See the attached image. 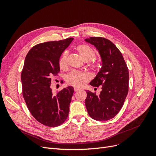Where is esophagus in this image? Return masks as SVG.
Listing matches in <instances>:
<instances>
[{"mask_svg": "<svg viewBox=\"0 0 156 156\" xmlns=\"http://www.w3.org/2000/svg\"><path fill=\"white\" fill-rule=\"evenodd\" d=\"M78 90H79V88H76V87L74 88V91H75V92H77Z\"/></svg>", "mask_w": 156, "mask_h": 156, "instance_id": "34e87169", "label": "esophagus"}]
</instances>
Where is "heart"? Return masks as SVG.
<instances>
[{
	"mask_svg": "<svg viewBox=\"0 0 156 156\" xmlns=\"http://www.w3.org/2000/svg\"><path fill=\"white\" fill-rule=\"evenodd\" d=\"M76 50L81 56V58L85 61L89 62L95 57V52L90 47L87 45H79L76 48ZM67 51H64L61 55L59 60V66L60 68H65L67 66ZM92 68H96V66L94 64H90ZM88 76L87 73L79 71H72L66 76V80L68 83L72 84L74 87H80L83 84V81H87Z\"/></svg>",
	"mask_w": 156,
	"mask_h": 156,
	"instance_id": "b5f03b06",
	"label": "heart"
}]
</instances>
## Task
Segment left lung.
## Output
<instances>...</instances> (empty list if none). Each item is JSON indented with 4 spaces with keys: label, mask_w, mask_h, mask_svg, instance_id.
Masks as SVG:
<instances>
[{
    "label": "left lung",
    "mask_w": 156,
    "mask_h": 156,
    "mask_svg": "<svg viewBox=\"0 0 156 156\" xmlns=\"http://www.w3.org/2000/svg\"><path fill=\"white\" fill-rule=\"evenodd\" d=\"M84 41L93 45L101 58L100 70L90 84L101 87L100 95L87 91L85 105L88 115L98 121L115 117L124 105L128 93L129 72L121 52L107 39L90 37Z\"/></svg>",
    "instance_id": "8db88e82"
}]
</instances>
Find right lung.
Wrapping results in <instances>:
<instances>
[{"instance_id":"1","label":"right lung","mask_w":156,"mask_h":156,"mask_svg":"<svg viewBox=\"0 0 156 156\" xmlns=\"http://www.w3.org/2000/svg\"><path fill=\"white\" fill-rule=\"evenodd\" d=\"M73 40L69 37L37 44L25 57L21 77L23 96L32 115L46 126H60L69 114L73 87L54 94L50 86L51 77L60 72V56Z\"/></svg>"}]
</instances>
